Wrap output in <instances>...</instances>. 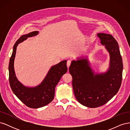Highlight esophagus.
Masks as SVG:
<instances>
[{
  "label": "esophagus",
  "mask_w": 130,
  "mask_h": 130,
  "mask_svg": "<svg viewBox=\"0 0 130 130\" xmlns=\"http://www.w3.org/2000/svg\"><path fill=\"white\" fill-rule=\"evenodd\" d=\"M70 64H71V61L70 60H68L67 62V67L69 68V67L70 66Z\"/></svg>",
  "instance_id": "esophagus-1"
}]
</instances>
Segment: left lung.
Here are the masks:
<instances>
[{"instance_id":"1","label":"left lung","mask_w":130,"mask_h":130,"mask_svg":"<svg viewBox=\"0 0 130 130\" xmlns=\"http://www.w3.org/2000/svg\"><path fill=\"white\" fill-rule=\"evenodd\" d=\"M97 35L110 55L107 72L95 74L86 58L73 61L69 68L75 96L78 103L90 108L105 105L118 93L123 69L119 45L115 38L110 34L99 33Z\"/></svg>"}]
</instances>
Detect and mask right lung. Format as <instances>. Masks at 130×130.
<instances>
[{
	"label": "right lung",
	"instance_id": "obj_1",
	"mask_svg": "<svg viewBox=\"0 0 130 130\" xmlns=\"http://www.w3.org/2000/svg\"><path fill=\"white\" fill-rule=\"evenodd\" d=\"M38 31H35L22 36L15 43L13 52L10 59L9 82L12 90L23 103L30 108H38L51 103L54 99L55 89L61 77L67 72V61L64 60L52 66L42 83L35 87L23 86L15 76L14 60L17 47L19 43L28 37L36 36Z\"/></svg>",
	"mask_w": 130,
	"mask_h": 130
}]
</instances>
